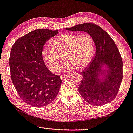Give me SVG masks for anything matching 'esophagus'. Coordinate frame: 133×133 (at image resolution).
I'll use <instances>...</instances> for the list:
<instances>
[{
	"label": "esophagus",
	"mask_w": 133,
	"mask_h": 133,
	"mask_svg": "<svg viewBox=\"0 0 133 133\" xmlns=\"http://www.w3.org/2000/svg\"><path fill=\"white\" fill-rule=\"evenodd\" d=\"M68 76H69V75H68V74H63V75H61V79L62 80H63L64 79H66Z\"/></svg>",
	"instance_id": "esophagus-1"
}]
</instances>
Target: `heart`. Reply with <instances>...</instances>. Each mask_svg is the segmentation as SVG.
Returning a JSON list of instances; mask_svg holds the SVG:
<instances>
[{
  "label": "heart",
  "mask_w": 133,
  "mask_h": 133,
  "mask_svg": "<svg viewBox=\"0 0 133 133\" xmlns=\"http://www.w3.org/2000/svg\"><path fill=\"white\" fill-rule=\"evenodd\" d=\"M51 45L52 48H44L42 55L46 66L53 73L60 69L63 59L67 62L64 71L84 69L94 54V40L88 33L62 34L52 40Z\"/></svg>",
  "instance_id": "1"
}]
</instances>
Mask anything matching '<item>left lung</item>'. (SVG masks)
<instances>
[{
	"label": "left lung",
	"instance_id": "1",
	"mask_svg": "<svg viewBox=\"0 0 133 133\" xmlns=\"http://www.w3.org/2000/svg\"><path fill=\"white\" fill-rule=\"evenodd\" d=\"M72 32L84 31L93 38L96 49L94 58L81 74L80 94L92 105L99 106L115 98L123 78L121 54L112 37L97 25L87 23L66 29ZM106 65L107 70L102 67ZM102 76L103 80L100 79Z\"/></svg>",
	"mask_w": 133,
	"mask_h": 133
}]
</instances>
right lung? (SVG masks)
<instances>
[{"label": "right lung", "instance_id": "obj_1", "mask_svg": "<svg viewBox=\"0 0 133 133\" xmlns=\"http://www.w3.org/2000/svg\"><path fill=\"white\" fill-rule=\"evenodd\" d=\"M58 30L38 29L21 37L12 46L9 59L12 82L20 98L35 107L48 105L56 97L62 81L42 58V48Z\"/></svg>", "mask_w": 133, "mask_h": 133}]
</instances>
